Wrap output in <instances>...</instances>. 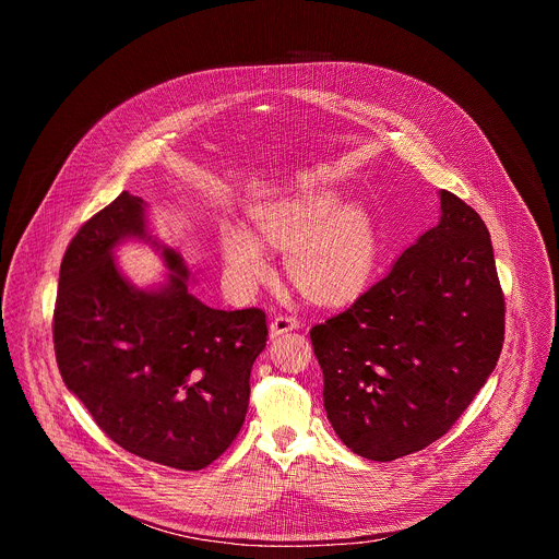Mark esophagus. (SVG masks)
Masks as SVG:
<instances>
[{
  "label": "esophagus",
  "mask_w": 559,
  "mask_h": 559,
  "mask_svg": "<svg viewBox=\"0 0 559 559\" xmlns=\"http://www.w3.org/2000/svg\"><path fill=\"white\" fill-rule=\"evenodd\" d=\"M298 325H300L298 318H294V316H276V318H272V323H270V336L276 338V336H281L285 332L296 330Z\"/></svg>",
  "instance_id": "34e87169"
}]
</instances>
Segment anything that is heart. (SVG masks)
Here are the masks:
<instances>
[{
  "instance_id": "heart-1",
  "label": "heart",
  "mask_w": 559,
  "mask_h": 559,
  "mask_svg": "<svg viewBox=\"0 0 559 559\" xmlns=\"http://www.w3.org/2000/svg\"><path fill=\"white\" fill-rule=\"evenodd\" d=\"M252 229L227 223L218 250L231 278L254 287L270 274L265 248L287 252L292 283L313 300L341 302L365 289L378 261V234L369 212L325 188L298 190L254 205Z\"/></svg>"
}]
</instances>
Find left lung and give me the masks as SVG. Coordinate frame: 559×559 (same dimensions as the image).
<instances>
[{
  "label": "left lung",
  "mask_w": 559,
  "mask_h": 559,
  "mask_svg": "<svg viewBox=\"0 0 559 559\" xmlns=\"http://www.w3.org/2000/svg\"><path fill=\"white\" fill-rule=\"evenodd\" d=\"M309 336L328 418L347 449L391 462L442 438L504 343V296L480 214L440 190L438 225Z\"/></svg>",
  "instance_id": "8db88e82"
}]
</instances>
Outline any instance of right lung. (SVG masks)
Listing matches in <instances>:
<instances>
[{
	"mask_svg": "<svg viewBox=\"0 0 559 559\" xmlns=\"http://www.w3.org/2000/svg\"><path fill=\"white\" fill-rule=\"evenodd\" d=\"M143 240L169 274L132 286L114 252ZM59 373L126 451L181 471L212 464L241 431L250 373L265 349L261 309H212L190 292L183 257L156 241L147 203L121 192L70 241L52 318Z\"/></svg>",
	"mask_w": 559,
	"mask_h": 559,
	"instance_id": "obj_1",
	"label": "right lung"
}]
</instances>
